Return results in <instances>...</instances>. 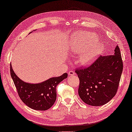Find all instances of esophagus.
I'll return each mask as SVG.
<instances>
[{
	"label": "esophagus",
	"instance_id": "obj_1",
	"mask_svg": "<svg viewBox=\"0 0 132 132\" xmlns=\"http://www.w3.org/2000/svg\"><path fill=\"white\" fill-rule=\"evenodd\" d=\"M68 74H69V75H70V76H72V75H75V72H73V71L70 70V71H69V72Z\"/></svg>",
	"mask_w": 132,
	"mask_h": 132
}]
</instances>
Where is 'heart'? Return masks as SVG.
Here are the masks:
<instances>
[{
	"label": "heart",
	"instance_id": "b5f03b06",
	"mask_svg": "<svg viewBox=\"0 0 132 132\" xmlns=\"http://www.w3.org/2000/svg\"><path fill=\"white\" fill-rule=\"evenodd\" d=\"M98 38L95 34L89 32H84L78 35L75 43L73 52L75 53L81 52L78 62L81 65L90 64L101 52V47L97 42Z\"/></svg>",
	"mask_w": 132,
	"mask_h": 132
}]
</instances>
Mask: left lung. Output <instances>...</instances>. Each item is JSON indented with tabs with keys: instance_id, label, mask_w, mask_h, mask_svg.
Segmentation results:
<instances>
[{
	"instance_id": "obj_1",
	"label": "left lung",
	"mask_w": 132,
	"mask_h": 132,
	"mask_svg": "<svg viewBox=\"0 0 132 132\" xmlns=\"http://www.w3.org/2000/svg\"><path fill=\"white\" fill-rule=\"evenodd\" d=\"M123 71V62L118 46L114 55L100 56L87 68L75 70L79 78V95L89 105L107 103L116 94Z\"/></svg>"
}]
</instances>
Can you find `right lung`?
Wrapping results in <instances>:
<instances>
[{
	"instance_id": "obj_1",
	"label": "right lung",
	"mask_w": 132,
	"mask_h": 132,
	"mask_svg": "<svg viewBox=\"0 0 132 132\" xmlns=\"http://www.w3.org/2000/svg\"><path fill=\"white\" fill-rule=\"evenodd\" d=\"M10 70L20 99L28 107L37 110H46L53 105L56 99V86L68 77L65 73L59 77H52L42 83L32 84L19 78L11 64Z\"/></svg>"
}]
</instances>
